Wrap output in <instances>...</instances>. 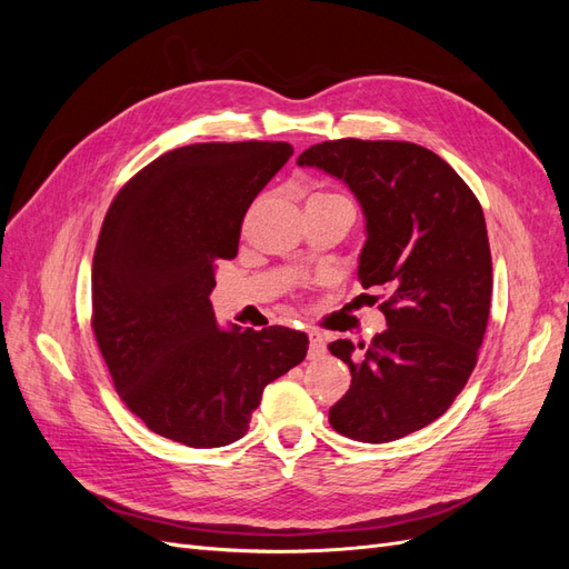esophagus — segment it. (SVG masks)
<instances>
[{"instance_id": "esophagus-1", "label": "esophagus", "mask_w": 569, "mask_h": 569, "mask_svg": "<svg viewBox=\"0 0 569 569\" xmlns=\"http://www.w3.org/2000/svg\"><path fill=\"white\" fill-rule=\"evenodd\" d=\"M325 353V339L318 332H308V358H320Z\"/></svg>"}]
</instances>
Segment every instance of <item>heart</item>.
I'll return each mask as SVG.
<instances>
[{"instance_id": "1", "label": "heart", "mask_w": 569, "mask_h": 569, "mask_svg": "<svg viewBox=\"0 0 569 569\" xmlns=\"http://www.w3.org/2000/svg\"><path fill=\"white\" fill-rule=\"evenodd\" d=\"M318 199H339V194H332V192H318L313 194L308 201H318Z\"/></svg>"}]
</instances>
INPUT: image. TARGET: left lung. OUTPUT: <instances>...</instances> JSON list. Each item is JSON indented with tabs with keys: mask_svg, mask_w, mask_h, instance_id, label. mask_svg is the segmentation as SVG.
I'll list each match as a JSON object with an SVG mask.
<instances>
[{
	"mask_svg": "<svg viewBox=\"0 0 569 569\" xmlns=\"http://www.w3.org/2000/svg\"><path fill=\"white\" fill-rule=\"evenodd\" d=\"M297 163L349 184L368 230L358 280L387 289L385 332L368 347L330 343L351 370L330 425L366 443L418 432L468 385L487 332L493 278L481 206L449 163L412 142L347 137Z\"/></svg>",
	"mask_w": 569,
	"mask_h": 569,
	"instance_id": "8db88e82",
	"label": "left lung"
}]
</instances>
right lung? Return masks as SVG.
<instances>
[{"mask_svg": "<svg viewBox=\"0 0 569 569\" xmlns=\"http://www.w3.org/2000/svg\"><path fill=\"white\" fill-rule=\"evenodd\" d=\"M287 142H203L153 159L111 201L92 261V332L123 403L192 449L242 439L263 389L299 366L308 337L216 325L218 261L237 256L256 194Z\"/></svg>", "mask_w": 569, "mask_h": 569, "instance_id": "right-lung-1", "label": "right lung"}]
</instances>
